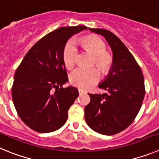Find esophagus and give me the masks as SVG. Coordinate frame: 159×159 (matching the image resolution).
I'll use <instances>...</instances> for the list:
<instances>
[{
    "label": "esophagus",
    "instance_id": "esophagus-1",
    "mask_svg": "<svg viewBox=\"0 0 159 159\" xmlns=\"http://www.w3.org/2000/svg\"><path fill=\"white\" fill-rule=\"evenodd\" d=\"M78 92H79V93H80V95H81V94H83V93H84V91L83 89H80V88H79L78 89Z\"/></svg>",
    "mask_w": 159,
    "mask_h": 159
}]
</instances>
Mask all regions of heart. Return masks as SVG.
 Masks as SVG:
<instances>
[{"label":"heart","instance_id":"heart-1","mask_svg":"<svg viewBox=\"0 0 159 159\" xmlns=\"http://www.w3.org/2000/svg\"><path fill=\"white\" fill-rule=\"evenodd\" d=\"M82 45L94 56L95 64L102 72L106 73L110 70L112 64L111 57L106 52L104 42L96 36H87L81 41ZM77 45L75 40H69L64 46L63 60L67 68H71L75 62ZM100 80V73L96 68L78 67L70 74V82L74 86L83 89L92 88Z\"/></svg>","mask_w":159,"mask_h":159}]
</instances>
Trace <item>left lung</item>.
Here are the masks:
<instances>
[{
    "label": "left lung",
    "instance_id": "1",
    "mask_svg": "<svg viewBox=\"0 0 159 159\" xmlns=\"http://www.w3.org/2000/svg\"><path fill=\"white\" fill-rule=\"evenodd\" d=\"M88 29L104 36L113 60L109 74L99 84L107 93L88 94L91 101L84 117L95 132L113 135L128 127L137 116L145 96L144 78L135 59L116 35L106 29Z\"/></svg>",
    "mask_w": 159,
    "mask_h": 159
}]
</instances>
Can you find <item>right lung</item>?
I'll list each match as a JSON object with an SVG mask.
<instances>
[{"label":"right lung","mask_w":159,"mask_h":159,"mask_svg":"<svg viewBox=\"0 0 159 159\" xmlns=\"http://www.w3.org/2000/svg\"><path fill=\"white\" fill-rule=\"evenodd\" d=\"M86 26L62 27L38 40L25 55L14 75L12 97L22 121L35 131L58 130L67 119V111L79 95L67 82L63 51L73 35Z\"/></svg>","instance_id":"add662e5"}]
</instances>
